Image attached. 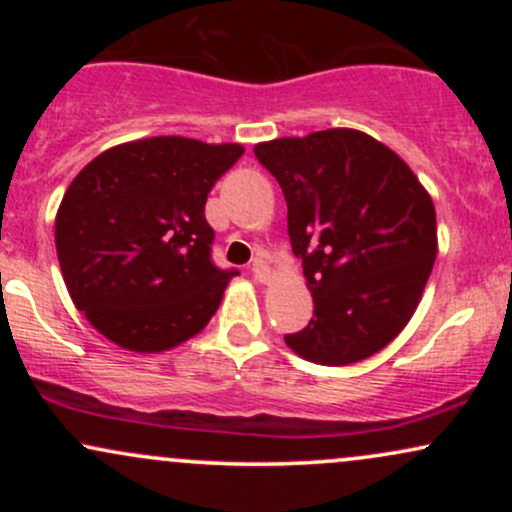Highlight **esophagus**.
<instances>
[{
  "label": "esophagus",
  "instance_id": "obj_1",
  "mask_svg": "<svg viewBox=\"0 0 512 512\" xmlns=\"http://www.w3.org/2000/svg\"><path fill=\"white\" fill-rule=\"evenodd\" d=\"M252 276H255L257 281H262V284H267V281L272 279V269H269V264L264 260H255L252 262Z\"/></svg>",
  "mask_w": 512,
  "mask_h": 512
}]
</instances>
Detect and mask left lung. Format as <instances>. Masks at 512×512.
<instances>
[{
  "mask_svg": "<svg viewBox=\"0 0 512 512\" xmlns=\"http://www.w3.org/2000/svg\"><path fill=\"white\" fill-rule=\"evenodd\" d=\"M289 207L313 320L284 342L305 361L349 366L385 349L414 315L438 255L433 199L366 132L334 127L255 146Z\"/></svg>",
  "mask_w": 512,
  "mask_h": 512,
  "instance_id": "8db88e82",
  "label": "left lung"
}]
</instances>
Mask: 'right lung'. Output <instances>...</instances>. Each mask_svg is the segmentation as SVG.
Here are the masks:
<instances>
[{
    "label": "right lung",
    "mask_w": 512,
    "mask_h": 512,
    "mask_svg": "<svg viewBox=\"0 0 512 512\" xmlns=\"http://www.w3.org/2000/svg\"><path fill=\"white\" fill-rule=\"evenodd\" d=\"M240 144L149 137L93 158L55 219L69 296L120 349L161 354L207 327L228 281L214 267L204 204Z\"/></svg>",
    "instance_id": "1"
}]
</instances>
